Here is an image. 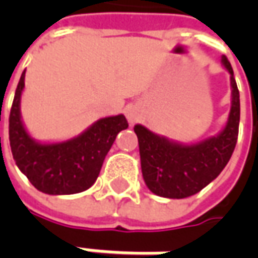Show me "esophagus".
<instances>
[{"instance_id":"1","label":"esophagus","mask_w":258,"mask_h":258,"mask_svg":"<svg viewBox=\"0 0 258 258\" xmlns=\"http://www.w3.org/2000/svg\"><path fill=\"white\" fill-rule=\"evenodd\" d=\"M124 114H126L127 122L131 124H134L135 122H138L141 119V114L142 113H141V109L138 106H129V107H126Z\"/></svg>"}]
</instances>
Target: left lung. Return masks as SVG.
Instances as JSON below:
<instances>
[{"label":"left lung","instance_id":"8db88e82","mask_svg":"<svg viewBox=\"0 0 258 258\" xmlns=\"http://www.w3.org/2000/svg\"><path fill=\"white\" fill-rule=\"evenodd\" d=\"M221 64L230 75L231 107L225 126L214 136L183 144L135 124L141 168L146 186L158 197L181 200L200 192L221 173L234 152L240 124V93L227 57Z\"/></svg>","mask_w":258,"mask_h":258}]
</instances>
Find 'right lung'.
I'll return each mask as SVG.
<instances>
[{"label":"right lung","mask_w":258,"mask_h":258,"mask_svg":"<svg viewBox=\"0 0 258 258\" xmlns=\"http://www.w3.org/2000/svg\"><path fill=\"white\" fill-rule=\"evenodd\" d=\"M24 80L25 70L10 113V146L18 169L38 191L48 195H72L89 189L117 134L127 127L126 117L116 114L97 119L82 134L66 141H37L27 131L21 116Z\"/></svg>","instance_id":"add662e5"}]
</instances>
